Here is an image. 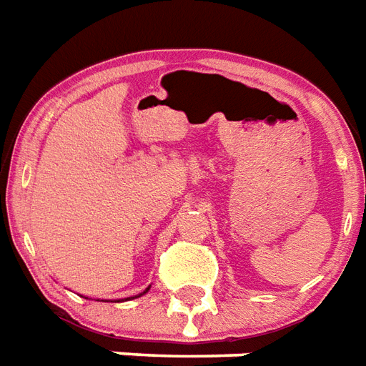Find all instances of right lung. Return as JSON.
<instances>
[{
	"instance_id": "obj_1",
	"label": "right lung",
	"mask_w": 366,
	"mask_h": 366,
	"mask_svg": "<svg viewBox=\"0 0 366 366\" xmlns=\"http://www.w3.org/2000/svg\"><path fill=\"white\" fill-rule=\"evenodd\" d=\"M147 291H149V287L145 289V291H143V293H139V295H137V297H142V295H145V293H147ZM137 297H132V299H137Z\"/></svg>"
}]
</instances>
